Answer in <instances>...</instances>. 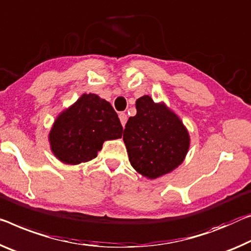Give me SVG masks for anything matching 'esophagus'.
<instances>
[{
  "label": "esophagus",
  "instance_id": "esophagus-1",
  "mask_svg": "<svg viewBox=\"0 0 251 251\" xmlns=\"http://www.w3.org/2000/svg\"><path fill=\"white\" fill-rule=\"evenodd\" d=\"M119 119H120L122 126H123V128H125V126H126V120H128V117H126V114L125 112H121L120 114H119Z\"/></svg>",
  "mask_w": 251,
  "mask_h": 251
}]
</instances>
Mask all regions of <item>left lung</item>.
Returning a JSON list of instances; mask_svg holds the SVG:
<instances>
[{
	"mask_svg": "<svg viewBox=\"0 0 251 251\" xmlns=\"http://www.w3.org/2000/svg\"><path fill=\"white\" fill-rule=\"evenodd\" d=\"M137 114L123 131L131 166L149 179L169 174L183 163L191 139L186 126L164 102L149 95L136 101Z\"/></svg>",
	"mask_w": 251,
	"mask_h": 251,
	"instance_id": "1",
	"label": "left lung"
}]
</instances>
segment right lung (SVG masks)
<instances>
[{
  "label": "right lung",
  "mask_w": 251,
  "mask_h": 251,
  "mask_svg": "<svg viewBox=\"0 0 251 251\" xmlns=\"http://www.w3.org/2000/svg\"><path fill=\"white\" fill-rule=\"evenodd\" d=\"M123 128L111 104L96 94H83L61 111L49 132L51 152L67 165L98 156L103 142L121 138Z\"/></svg>",
  "instance_id": "1"
}]
</instances>
